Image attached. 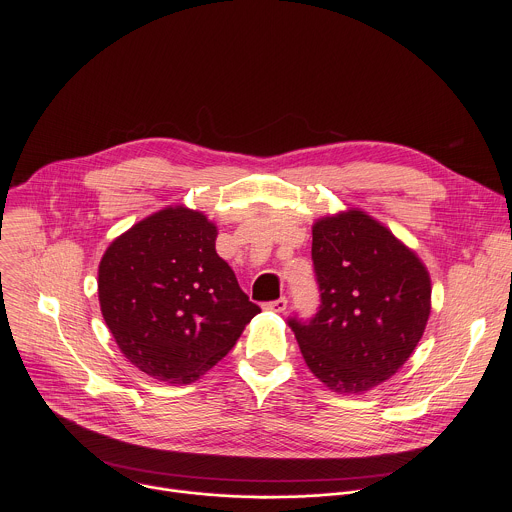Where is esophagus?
I'll return each mask as SVG.
<instances>
[{
    "label": "esophagus",
    "mask_w": 512,
    "mask_h": 512,
    "mask_svg": "<svg viewBox=\"0 0 512 512\" xmlns=\"http://www.w3.org/2000/svg\"><path fill=\"white\" fill-rule=\"evenodd\" d=\"M265 310H269V312H277V314H283V312L287 310V298H279V300L267 302V304H265Z\"/></svg>",
    "instance_id": "esophagus-1"
}]
</instances>
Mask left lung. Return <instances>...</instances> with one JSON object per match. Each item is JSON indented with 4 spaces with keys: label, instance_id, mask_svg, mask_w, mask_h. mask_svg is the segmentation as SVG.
<instances>
[{
    "label": "left lung",
    "instance_id": "8db88e82",
    "mask_svg": "<svg viewBox=\"0 0 512 512\" xmlns=\"http://www.w3.org/2000/svg\"><path fill=\"white\" fill-rule=\"evenodd\" d=\"M320 308L289 318L308 369L336 393L393 377L423 336L431 281L419 257L367 212L350 208L312 227Z\"/></svg>",
    "mask_w": 512,
    "mask_h": 512
}]
</instances>
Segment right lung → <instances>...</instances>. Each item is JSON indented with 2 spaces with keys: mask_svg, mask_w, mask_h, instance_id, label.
I'll return each mask as SVG.
<instances>
[{
  "mask_svg": "<svg viewBox=\"0 0 512 512\" xmlns=\"http://www.w3.org/2000/svg\"><path fill=\"white\" fill-rule=\"evenodd\" d=\"M206 214L168 206L117 237L99 263V304L119 350L158 381L200 379L261 312L214 249Z\"/></svg>",
  "mask_w": 512,
  "mask_h": 512,
  "instance_id": "obj_1",
  "label": "right lung"
}]
</instances>
